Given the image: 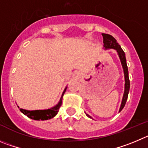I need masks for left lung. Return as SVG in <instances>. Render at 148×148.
I'll return each mask as SVG.
<instances>
[{"mask_svg":"<svg viewBox=\"0 0 148 148\" xmlns=\"http://www.w3.org/2000/svg\"><path fill=\"white\" fill-rule=\"evenodd\" d=\"M102 35L103 37V46L105 49H114L116 50L119 59H120L121 63H122V68H123L124 74H125V91H124L123 98H122V103H121L120 108H119V112H120L125 106L126 101H127V97H128L129 90H130V79H129L128 77V69H127V62H126L125 54L122 49L121 46L119 45V43L116 42V40L113 36L108 34H104V33H102ZM86 114L89 118H91V116H90L88 114Z\"/></svg>","mask_w":148,"mask_h":148,"instance_id":"1","label":"left lung"}]
</instances>
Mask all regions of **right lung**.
Segmentation results:
<instances>
[{"mask_svg":"<svg viewBox=\"0 0 148 148\" xmlns=\"http://www.w3.org/2000/svg\"><path fill=\"white\" fill-rule=\"evenodd\" d=\"M66 88H65L64 91L62 92V96L60 97L59 102L58 105H56L54 107L51 108L50 109H46V110H25V109L20 108V110L24 115L27 116L29 118L32 119H34V120H48L50 119L53 117L55 116L57 114L59 111V109L60 108L61 105H62V97L64 95L65 92H66ZM19 108V107H18Z\"/></svg>","mask_w":148,"mask_h":148,"instance_id":"right-lung-1","label":"right lung"}]
</instances>
